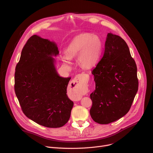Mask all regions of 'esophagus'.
<instances>
[{
	"label": "esophagus",
	"mask_w": 153,
	"mask_h": 153,
	"mask_svg": "<svg viewBox=\"0 0 153 153\" xmlns=\"http://www.w3.org/2000/svg\"><path fill=\"white\" fill-rule=\"evenodd\" d=\"M85 77L83 74H78L77 76H75L74 79V83H76V86L78 85V88L77 89H79L80 88V87L82 86V84L85 82ZM78 100H79V98L77 99Z\"/></svg>",
	"instance_id": "1"
}]
</instances>
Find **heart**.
Instances as JSON below:
<instances>
[{"instance_id": "b5f03b06", "label": "heart", "mask_w": 153, "mask_h": 153, "mask_svg": "<svg viewBox=\"0 0 153 153\" xmlns=\"http://www.w3.org/2000/svg\"><path fill=\"white\" fill-rule=\"evenodd\" d=\"M102 49L100 39L90 33H82L75 36L64 54L62 59L70 63L71 59L78 57L79 62L82 67L91 68L99 62Z\"/></svg>"}]
</instances>
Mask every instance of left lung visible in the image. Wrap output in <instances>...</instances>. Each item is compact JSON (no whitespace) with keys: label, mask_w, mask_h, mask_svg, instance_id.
I'll return each instance as SVG.
<instances>
[{"label":"left lung","mask_w":153,"mask_h":153,"mask_svg":"<svg viewBox=\"0 0 153 153\" xmlns=\"http://www.w3.org/2000/svg\"><path fill=\"white\" fill-rule=\"evenodd\" d=\"M96 83L90 94V115L100 124H108L129 110L138 90L137 66L125 41L108 33L103 57L92 71Z\"/></svg>","instance_id":"left-lung-1"}]
</instances>
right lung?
<instances>
[{"instance_id": "obj_1", "label": "right lung", "mask_w": 153, "mask_h": 153, "mask_svg": "<svg viewBox=\"0 0 153 153\" xmlns=\"http://www.w3.org/2000/svg\"><path fill=\"white\" fill-rule=\"evenodd\" d=\"M53 42L37 35L30 37L14 74V90L24 114L48 128H59L70 119L74 103L67 89L71 77L58 74L52 57L59 54Z\"/></svg>"}]
</instances>
